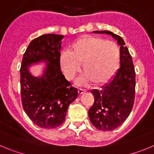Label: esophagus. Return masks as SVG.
<instances>
[{
  "label": "esophagus",
  "mask_w": 154,
  "mask_h": 154,
  "mask_svg": "<svg viewBox=\"0 0 154 154\" xmlns=\"http://www.w3.org/2000/svg\"><path fill=\"white\" fill-rule=\"evenodd\" d=\"M86 92V89H78V92L79 95H82V93H84V92Z\"/></svg>",
  "instance_id": "34e87169"
}]
</instances>
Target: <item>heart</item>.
<instances>
[{"label": "heart", "instance_id": "obj_1", "mask_svg": "<svg viewBox=\"0 0 154 154\" xmlns=\"http://www.w3.org/2000/svg\"><path fill=\"white\" fill-rule=\"evenodd\" d=\"M120 51L115 42L95 36H85L76 40L60 57V65L65 78L72 80L80 69L85 72L80 82L92 81L103 84L112 78L118 69Z\"/></svg>", "mask_w": 154, "mask_h": 154}]
</instances>
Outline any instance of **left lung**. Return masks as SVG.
Instances as JSON below:
<instances>
[{
	"label": "left lung",
	"mask_w": 154,
	"mask_h": 154,
	"mask_svg": "<svg viewBox=\"0 0 154 154\" xmlns=\"http://www.w3.org/2000/svg\"><path fill=\"white\" fill-rule=\"evenodd\" d=\"M94 33L110 35L120 46V68L101 90L91 91L94 96V104L89 110L91 123L98 130L111 131L124 123L133 109L135 69L129 50L120 36L109 31H96Z\"/></svg>",
	"instance_id": "obj_1"
}]
</instances>
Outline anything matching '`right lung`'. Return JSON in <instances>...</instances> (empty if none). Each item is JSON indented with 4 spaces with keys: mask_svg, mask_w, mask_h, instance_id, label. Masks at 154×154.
I'll return each mask as SVG.
<instances>
[{
    "mask_svg": "<svg viewBox=\"0 0 154 154\" xmlns=\"http://www.w3.org/2000/svg\"><path fill=\"white\" fill-rule=\"evenodd\" d=\"M64 36L47 34L30 42L23 55L21 69V95L23 109L37 126L56 128L65 121L70 103L78 96L61 71L60 50ZM43 60L47 63L41 77L29 73V66Z\"/></svg>",
    "mask_w": 154,
    "mask_h": 154,
    "instance_id": "1",
    "label": "right lung"
}]
</instances>
